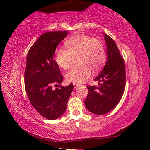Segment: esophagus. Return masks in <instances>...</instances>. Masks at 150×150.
Instances as JSON below:
<instances>
[{"label":"esophagus","instance_id":"esophagus-1","mask_svg":"<svg viewBox=\"0 0 150 150\" xmlns=\"http://www.w3.org/2000/svg\"><path fill=\"white\" fill-rule=\"evenodd\" d=\"M79 85V84H77V83H73V86H74V88H77V87H78V86Z\"/></svg>","mask_w":150,"mask_h":150}]
</instances>
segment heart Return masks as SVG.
<instances>
[{
  "label": "heart",
  "mask_w": 150,
  "mask_h": 150,
  "mask_svg": "<svg viewBox=\"0 0 150 150\" xmlns=\"http://www.w3.org/2000/svg\"><path fill=\"white\" fill-rule=\"evenodd\" d=\"M66 50H56L54 60L63 69H69L73 58L77 57V66L73 67L65 75L69 82L80 83L88 79L91 69L97 71L105 63L106 52L100 40L89 35L77 34L64 42Z\"/></svg>",
  "instance_id": "heart-1"
}]
</instances>
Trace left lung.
I'll return each mask as SVG.
<instances>
[{
  "label": "left lung",
  "mask_w": 150,
  "mask_h": 150,
  "mask_svg": "<svg viewBox=\"0 0 150 150\" xmlns=\"http://www.w3.org/2000/svg\"><path fill=\"white\" fill-rule=\"evenodd\" d=\"M107 45V59L105 67L95 79L98 87L87 86L88 95L85 105L91 112L105 115L120 102L125 88L126 69L123 58L115 42L105 34Z\"/></svg>",
  "instance_id": "obj_1"
}]
</instances>
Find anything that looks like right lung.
I'll return each instance as SVG.
<instances>
[{
    "label": "right lung",
    "mask_w": 150,
    "mask_h": 150,
    "mask_svg": "<svg viewBox=\"0 0 150 150\" xmlns=\"http://www.w3.org/2000/svg\"><path fill=\"white\" fill-rule=\"evenodd\" d=\"M67 35V31L43 34L30 47L27 54L24 84L32 105L40 115L48 120L62 116L73 89L71 83L59 85L63 77L54 60L55 49ZM58 86L53 90L52 85Z\"/></svg>",
    "instance_id": "1"
}]
</instances>
